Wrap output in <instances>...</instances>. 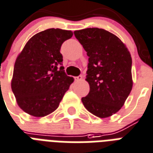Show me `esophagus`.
<instances>
[{
  "mask_svg": "<svg viewBox=\"0 0 153 153\" xmlns=\"http://www.w3.org/2000/svg\"><path fill=\"white\" fill-rule=\"evenodd\" d=\"M83 79V76L80 75L78 76H76L75 77V80H81Z\"/></svg>",
  "mask_w": 153,
  "mask_h": 153,
  "instance_id": "obj_1",
  "label": "esophagus"
}]
</instances>
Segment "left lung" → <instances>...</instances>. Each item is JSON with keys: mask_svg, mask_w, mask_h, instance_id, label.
I'll return each instance as SVG.
<instances>
[{"mask_svg": "<svg viewBox=\"0 0 153 153\" xmlns=\"http://www.w3.org/2000/svg\"><path fill=\"white\" fill-rule=\"evenodd\" d=\"M88 56L85 80L89 93L81 99L96 117L107 118L125 105L132 88V57L128 48L112 33L98 28L74 31Z\"/></svg>", "mask_w": 153, "mask_h": 153, "instance_id": "1", "label": "left lung"}]
</instances>
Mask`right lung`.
<instances>
[{
    "label": "right lung",
    "instance_id": "add662e5",
    "mask_svg": "<svg viewBox=\"0 0 153 153\" xmlns=\"http://www.w3.org/2000/svg\"><path fill=\"white\" fill-rule=\"evenodd\" d=\"M71 30L48 28L35 34L25 44L15 61L11 88L24 112L43 117L58 108L74 81L64 71L63 42L71 38Z\"/></svg>",
    "mask_w": 153,
    "mask_h": 153
}]
</instances>
